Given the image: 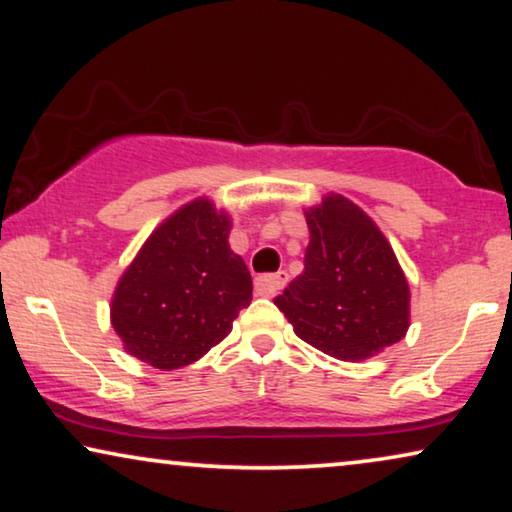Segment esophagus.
<instances>
[{
  "instance_id": "esophagus-1",
  "label": "esophagus",
  "mask_w": 512,
  "mask_h": 512,
  "mask_svg": "<svg viewBox=\"0 0 512 512\" xmlns=\"http://www.w3.org/2000/svg\"><path fill=\"white\" fill-rule=\"evenodd\" d=\"M287 285V273L285 271H278V273H269V276H259L255 280V287L259 294H264V297H273L278 290H283Z\"/></svg>"
}]
</instances>
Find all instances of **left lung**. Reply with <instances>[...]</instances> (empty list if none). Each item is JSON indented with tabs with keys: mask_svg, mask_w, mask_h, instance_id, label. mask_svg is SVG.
<instances>
[{
	"mask_svg": "<svg viewBox=\"0 0 512 512\" xmlns=\"http://www.w3.org/2000/svg\"><path fill=\"white\" fill-rule=\"evenodd\" d=\"M304 273L273 299L299 338L343 362L378 355L406 336L408 283L364 211L329 194L306 213Z\"/></svg>",
	"mask_w": 512,
	"mask_h": 512,
	"instance_id": "8db88e82",
	"label": "left lung"
}]
</instances>
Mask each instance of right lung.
<instances>
[{
	"mask_svg": "<svg viewBox=\"0 0 512 512\" xmlns=\"http://www.w3.org/2000/svg\"><path fill=\"white\" fill-rule=\"evenodd\" d=\"M229 218L197 199L150 234L111 304L125 350L155 369H181L220 343L253 301V278L229 248Z\"/></svg>",
	"mask_w": 512,
	"mask_h": 512,
	"instance_id": "1",
	"label": "right lung"
}]
</instances>
